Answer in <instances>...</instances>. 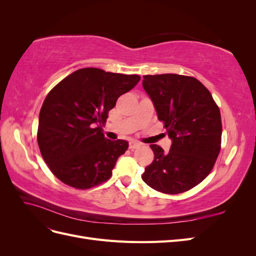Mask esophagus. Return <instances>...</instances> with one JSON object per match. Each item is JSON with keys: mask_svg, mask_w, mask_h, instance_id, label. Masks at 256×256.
<instances>
[{"mask_svg": "<svg viewBox=\"0 0 256 256\" xmlns=\"http://www.w3.org/2000/svg\"><path fill=\"white\" fill-rule=\"evenodd\" d=\"M140 146H141V143H138V142H134V141H131L129 143V148L130 150H136V148H138V147H140Z\"/></svg>", "mask_w": 256, "mask_h": 256, "instance_id": "obj_1", "label": "esophagus"}]
</instances>
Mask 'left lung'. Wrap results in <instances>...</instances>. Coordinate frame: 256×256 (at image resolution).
Masks as SVG:
<instances>
[{
	"instance_id": "obj_1",
	"label": "left lung",
	"mask_w": 256,
	"mask_h": 256,
	"mask_svg": "<svg viewBox=\"0 0 256 256\" xmlns=\"http://www.w3.org/2000/svg\"><path fill=\"white\" fill-rule=\"evenodd\" d=\"M142 84L172 140L168 152L150 145L154 157L142 180L166 194L188 191L205 180L218 158L222 134L219 108L209 90L192 76L147 74Z\"/></svg>"
}]
</instances>
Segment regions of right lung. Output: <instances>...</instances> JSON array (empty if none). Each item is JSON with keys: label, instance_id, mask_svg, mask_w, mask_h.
Here are the masks:
<instances>
[{"label": "right lung", "instance_id": "obj_1", "mask_svg": "<svg viewBox=\"0 0 256 256\" xmlns=\"http://www.w3.org/2000/svg\"><path fill=\"white\" fill-rule=\"evenodd\" d=\"M141 76L82 68L54 86L40 112L37 142L50 171L76 189H90L112 175L125 140L104 138L102 125L116 100Z\"/></svg>", "mask_w": 256, "mask_h": 256}]
</instances>
